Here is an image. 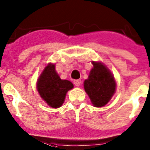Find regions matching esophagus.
I'll return each instance as SVG.
<instances>
[{
    "mask_svg": "<svg viewBox=\"0 0 150 150\" xmlns=\"http://www.w3.org/2000/svg\"><path fill=\"white\" fill-rule=\"evenodd\" d=\"M74 84H75L76 86H79L81 85V80L80 79L75 80V81H74Z\"/></svg>",
    "mask_w": 150,
    "mask_h": 150,
    "instance_id": "esophagus-1",
    "label": "esophagus"
}]
</instances>
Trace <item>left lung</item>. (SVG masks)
<instances>
[{
	"label": "left lung",
	"mask_w": 150,
	"mask_h": 150,
	"mask_svg": "<svg viewBox=\"0 0 150 150\" xmlns=\"http://www.w3.org/2000/svg\"><path fill=\"white\" fill-rule=\"evenodd\" d=\"M93 68L83 86L86 93L94 107L106 105L116 93V82L114 75L102 62L92 61Z\"/></svg>",
	"instance_id": "obj_1"
}]
</instances>
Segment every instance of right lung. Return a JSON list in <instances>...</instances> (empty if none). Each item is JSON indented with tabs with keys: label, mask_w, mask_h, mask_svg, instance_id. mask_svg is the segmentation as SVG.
<instances>
[{
	"label": "right lung",
	"mask_w": 150,
	"mask_h": 150,
	"mask_svg": "<svg viewBox=\"0 0 150 150\" xmlns=\"http://www.w3.org/2000/svg\"><path fill=\"white\" fill-rule=\"evenodd\" d=\"M36 87L42 100L51 108H57L62 106L66 93L74 85L68 80L61 79L55 64L49 63L38 79Z\"/></svg>",
	"instance_id": "1"
}]
</instances>
